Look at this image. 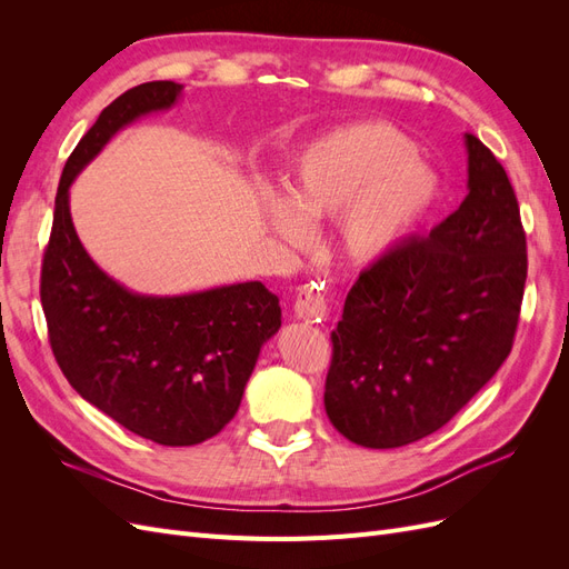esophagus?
Masks as SVG:
<instances>
[{"mask_svg":"<svg viewBox=\"0 0 569 569\" xmlns=\"http://www.w3.org/2000/svg\"><path fill=\"white\" fill-rule=\"evenodd\" d=\"M295 316L306 322H322L327 318L325 297L313 287H303L295 303Z\"/></svg>","mask_w":569,"mask_h":569,"instance_id":"esophagus-1","label":"esophagus"}]
</instances>
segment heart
<instances>
[{
  "mask_svg": "<svg viewBox=\"0 0 569 569\" xmlns=\"http://www.w3.org/2000/svg\"><path fill=\"white\" fill-rule=\"evenodd\" d=\"M408 137L389 126H351L306 144L289 163L284 194H263L268 228L291 249L311 242V226L337 222V247L368 266L399 249L432 209L439 184Z\"/></svg>",
  "mask_w": 569,
  "mask_h": 569,
  "instance_id": "b5f03b06",
  "label": "heart"
}]
</instances>
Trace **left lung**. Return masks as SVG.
Listing matches in <instances>:
<instances>
[{"label":"left lung","mask_w":569,"mask_h":569,"mask_svg":"<svg viewBox=\"0 0 569 569\" xmlns=\"http://www.w3.org/2000/svg\"><path fill=\"white\" fill-rule=\"evenodd\" d=\"M468 197L351 287L332 332L325 410L366 449L437 432L503 366L527 280L520 206L503 166L465 132Z\"/></svg>","instance_id":"8db88e82"}]
</instances>
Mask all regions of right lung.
Masks as SVG:
<instances>
[{
  "label": "right lung",
  "instance_id": "right-lung-1",
  "mask_svg": "<svg viewBox=\"0 0 569 569\" xmlns=\"http://www.w3.org/2000/svg\"><path fill=\"white\" fill-rule=\"evenodd\" d=\"M182 84L153 80L99 113L63 166L40 297L49 343L84 401L137 437L194 446L216 437L242 403L263 343L282 308L263 282L220 284L189 295H140L116 282L84 251L71 218V184L113 137L168 111Z\"/></svg>",
  "mask_w": 569,
  "mask_h": 569
}]
</instances>
